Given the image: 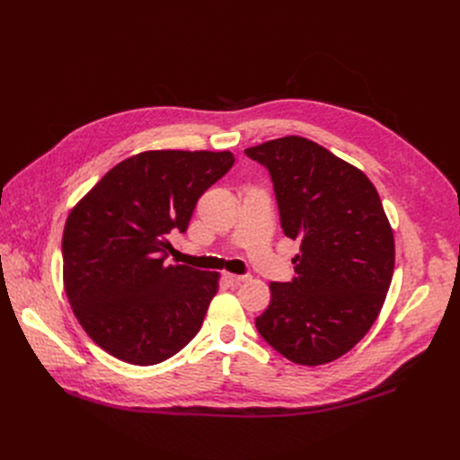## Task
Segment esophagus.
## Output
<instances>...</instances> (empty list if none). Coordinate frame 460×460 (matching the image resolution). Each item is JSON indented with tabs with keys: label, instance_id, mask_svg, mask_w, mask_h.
Segmentation results:
<instances>
[{
	"label": "esophagus",
	"instance_id": "esophagus-1",
	"mask_svg": "<svg viewBox=\"0 0 460 460\" xmlns=\"http://www.w3.org/2000/svg\"><path fill=\"white\" fill-rule=\"evenodd\" d=\"M224 279H226L229 285L236 287V285H240L243 281H246V279H248V276H236V274H229V272H226V274H224Z\"/></svg>",
	"mask_w": 460,
	"mask_h": 460
}]
</instances>
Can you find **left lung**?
Listing matches in <instances>:
<instances>
[{"mask_svg":"<svg viewBox=\"0 0 460 460\" xmlns=\"http://www.w3.org/2000/svg\"><path fill=\"white\" fill-rule=\"evenodd\" d=\"M244 153L267 167L281 229L300 240L296 276L270 283V305L255 326L295 364H328L369 332L392 283L395 243L378 191L359 169L305 137Z\"/></svg>","mask_w":460,"mask_h":460,"instance_id":"left-lung-1","label":"left lung"}]
</instances>
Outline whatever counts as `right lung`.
<instances>
[{"label":"right lung","instance_id":"add662e5","mask_svg":"<svg viewBox=\"0 0 460 460\" xmlns=\"http://www.w3.org/2000/svg\"><path fill=\"white\" fill-rule=\"evenodd\" d=\"M229 151H147L117 164L72 208L63 231L65 293L91 340L134 366L175 356L199 332L217 272L165 264Z\"/></svg>","mask_w":460,"mask_h":460}]
</instances>
